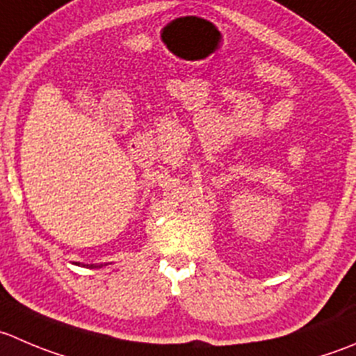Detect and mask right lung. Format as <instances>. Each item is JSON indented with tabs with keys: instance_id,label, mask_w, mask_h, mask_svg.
Here are the masks:
<instances>
[{
	"instance_id": "right-lung-1",
	"label": "right lung",
	"mask_w": 356,
	"mask_h": 356,
	"mask_svg": "<svg viewBox=\"0 0 356 356\" xmlns=\"http://www.w3.org/2000/svg\"><path fill=\"white\" fill-rule=\"evenodd\" d=\"M76 264H79V262H76ZM101 266H102V264H99V266H97V268H101ZM90 268H95V266H94V264H92V266H90Z\"/></svg>"
}]
</instances>
